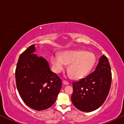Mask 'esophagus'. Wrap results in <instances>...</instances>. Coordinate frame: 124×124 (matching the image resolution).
I'll return each mask as SVG.
<instances>
[{
	"label": "esophagus",
	"mask_w": 124,
	"mask_h": 124,
	"mask_svg": "<svg viewBox=\"0 0 124 124\" xmlns=\"http://www.w3.org/2000/svg\"><path fill=\"white\" fill-rule=\"evenodd\" d=\"M63 84L64 85H68L69 84V82H68V81H67L64 80L63 81Z\"/></svg>",
	"instance_id": "1"
}]
</instances>
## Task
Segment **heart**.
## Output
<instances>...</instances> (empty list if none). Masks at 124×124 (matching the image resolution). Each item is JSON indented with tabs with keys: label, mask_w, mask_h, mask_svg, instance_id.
I'll return each instance as SVG.
<instances>
[{
	"label": "heart",
	"mask_w": 124,
	"mask_h": 124,
	"mask_svg": "<svg viewBox=\"0 0 124 124\" xmlns=\"http://www.w3.org/2000/svg\"><path fill=\"white\" fill-rule=\"evenodd\" d=\"M51 62L54 70L60 73L68 65L69 76L76 79H80L87 75L96 62V57L93 53L85 51H65L58 55L52 56Z\"/></svg>",
	"instance_id": "heart-1"
}]
</instances>
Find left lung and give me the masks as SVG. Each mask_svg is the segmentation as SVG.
<instances>
[{"label": "left lung", "instance_id": "obj_1", "mask_svg": "<svg viewBox=\"0 0 124 124\" xmlns=\"http://www.w3.org/2000/svg\"><path fill=\"white\" fill-rule=\"evenodd\" d=\"M111 82V67L108 58L103 55L94 72L72 84V103L83 112H90L98 109L106 101Z\"/></svg>", "mask_w": 124, "mask_h": 124}]
</instances>
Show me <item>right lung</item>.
Segmentation results:
<instances>
[{"mask_svg": "<svg viewBox=\"0 0 124 124\" xmlns=\"http://www.w3.org/2000/svg\"><path fill=\"white\" fill-rule=\"evenodd\" d=\"M34 45L20 55L15 71L20 95L31 109L42 111L55 102L62 86L59 76L50 69L48 62L34 54Z\"/></svg>", "mask_w": 124, "mask_h": 124, "instance_id": "add662e5", "label": "right lung"}]
</instances>
